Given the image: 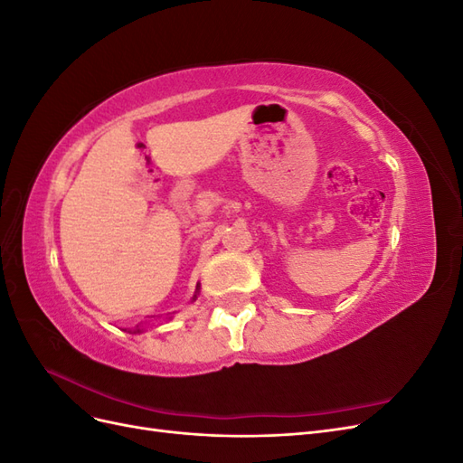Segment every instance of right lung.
<instances>
[{"label": "right lung", "instance_id": "1", "mask_svg": "<svg viewBox=\"0 0 463 463\" xmlns=\"http://www.w3.org/2000/svg\"><path fill=\"white\" fill-rule=\"evenodd\" d=\"M197 291H199V286H197ZM193 299H197V293H194V296H193ZM138 332V330H137Z\"/></svg>", "mask_w": 463, "mask_h": 463}]
</instances>
